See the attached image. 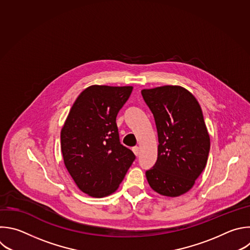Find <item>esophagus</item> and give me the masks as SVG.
Instances as JSON below:
<instances>
[{
    "label": "esophagus",
    "mask_w": 250,
    "mask_h": 250,
    "mask_svg": "<svg viewBox=\"0 0 250 250\" xmlns=\"http://www.w3.org/2000/svg\"><path fill=\"white\" fill-rule=\"evenodd\" d=\"M132 151H133V153L135 154V156H138L139 153H140L139 147H133V148H132Z\"/></svg>",
    "instance_id": "1"
}]
</instances>
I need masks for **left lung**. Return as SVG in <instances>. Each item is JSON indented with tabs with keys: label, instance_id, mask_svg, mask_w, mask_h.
<instances>
[{
	"label": "left lung",
	"instance_id": "left-lung-1",
	"mask_svg": "<svg viewBox=\"0 0 250 250\" xmlns=\"http://www.w3.org/2000/svg\"><path fill=\"white\" fill-rule=\"evenodd\" d=\"M158 132V157L146 179L159 194L176 197L188 192L203 172L210 137L202 110L186 88L166 85L143 89Z\"/></svg>",
	"mask_w": 250,
	"mask_h": 250
}]
</instances>
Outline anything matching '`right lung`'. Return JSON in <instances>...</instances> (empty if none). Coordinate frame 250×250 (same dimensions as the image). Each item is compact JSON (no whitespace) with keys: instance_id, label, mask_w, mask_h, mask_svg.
Here are the masks:
<instances>
[{"instance_id":"1","label":"right lung","mask_w":250,"mask_h":250,"mask_svg":"<svg viewBox=\"0 0 250 250\" xmlns=\"http://www.w3.org/2000/svg\"><path fill=\"white\" fill-rule=\"evenodd\" d=\"M132 86L92 85L73 103L61 131L66 170L82 191L93 197L115 192L133 163V152L121 144L116 118Z\"/></svg>"}]
</instances>
